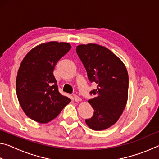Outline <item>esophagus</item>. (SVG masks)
Listing matches in <instances>:
<instances>
[{
	"label": "esophagus",
	"instance_id": "1",
	"mask_svg": "<svg viewBox=\"0 0 159 159\" xmlns=\"http://www.w3.org/2000/svg\"><path fill=\"white\" fill-rule=\"evenodd\" d=\"M73 98H74V99L76 102H80V101H81V99H80L79 96H77V95H73Z\"/></svg>",
	"mask_w": 159,
	"mask_h": 159
}]
</instances>
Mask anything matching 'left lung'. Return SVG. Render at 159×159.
Masks as SVG:
<instances>
[{
	"label": "left lung",
	"mask_w": 159,
	"mask_h": 159,
	"mask_svg": "<svg viewBox=\"0 0 159 159\" xmlns=\"http://www.w3.org/2000/svg\"><path fill=\"white\" fill-rule=\"evenodd\" d=\"M76 52L91 83L95 82L94 95L88 100L94 109L92 118L85 119L94 130H105L117 122L128 100V74L123 61L111 50L94 43L79 45Z\"/></svg>",
	"instance_id": "8db88e82"
}]
</instances>
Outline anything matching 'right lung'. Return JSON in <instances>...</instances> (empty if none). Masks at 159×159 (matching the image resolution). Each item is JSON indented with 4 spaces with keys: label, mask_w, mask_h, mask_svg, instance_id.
<instances>
[{
    "label": "right lung",
    "mask_w": 159,
    "mask_h": 159,
    "mask_svg": "<svg viewBox=\"0 0 159 159\" xmlns=\"http://www.w3.org/2000/svg\"><path fill=\"white\" fill-rule=\"evenodd\" d=\"M71 48L68 43H45L31 49L21 62L16 92L24 112L35 121L50 122L71 102L59 93L53 75L56 64Z\"/></svg>",
    "instance_id": "add662e5"
}]
</instances>
